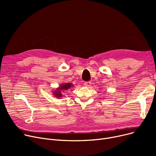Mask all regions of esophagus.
<instances>
[{
  "label": "esophagus",
  "mask_w": 156,
  "mask_h": 156,
  "mask_svg": "<svg viewBox=\"0 0 156 156\" xmlns=\"http://www.w3.org/2000/svg\"><path fill=\"white\" fill-rule=\"evenodd\" d=\"M84 85L87 87H89L92 85V82L91 81H87V82H85Z\"/></svg>",
  "instance_id": "34e87169"
}]
</instances>
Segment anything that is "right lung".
<instances>
[{"mask_svg":"<svg viewBox=\"0 0 156 156\" xmlns=\"http://www.w3.org/2000/svg\"><path fill=\"white\" fill-rule=\"evenodd\" d=\"M71 87H73V83H62L61 85H59L58 88H57L53 92V95H54V97L57 98V99H60V98L64 96L62 92H65V91L68 90Z\"/></svg>","mask_w":156,"mask_h":156,"instance_id":"right-lung-1","label":"right lung"}]
</instances>
